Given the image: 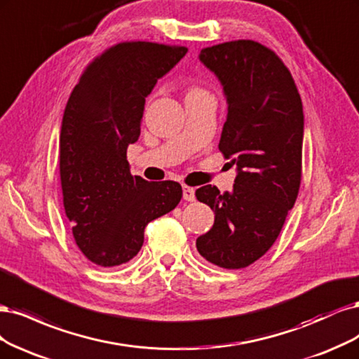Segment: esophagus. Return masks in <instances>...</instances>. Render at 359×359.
<instances>
[{
	"label": "esophagus",
	"mask_w": 359,
	"mask_h": 359,
	"mask_svg": "<svg viewBox=\"0 0 359 359\" xmlns=\"http://www.w3.org/2000/svg\"><path fill=\"white\" fill-rule=\"evenodd\" d=\"M183 191V200L184 201H194L195 200V189L188 187V184H183L182 187Z\"/></svg>",
	"instance_id": "34e87169"
}]
</instances>
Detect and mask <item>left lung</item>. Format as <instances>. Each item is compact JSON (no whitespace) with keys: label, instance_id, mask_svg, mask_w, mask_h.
Here are the masks:
<instances>
[{"label":"left lung","instance_id":"8db88e82","mask_svg":"<svg viewBox=\"0 0 359 359\" xmlns=\"http://www.w3.org/2000/svg\"><path fill=\"white\" fill-rule=\"evenodd\" d=\"M200 61L221 80L228 114L219 150L237 165L233 192L205 184L196 200L215 212L200 255L237 270L259 259L279 237L302 183L304 114L283 61L253 40L205 48Z\"/></svg>","mask_w":359,"mask_h":359}]
</instances>
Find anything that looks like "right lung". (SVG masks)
Wrapping results in <instances>:
<instances>
[{
	"label": "right lung",
	"mask_w": 359,
	"mask_h": 359,
	"mask_svg": "<svg viewBox=\"0 0 359 359\" xmlns=\"http://www.w3.org/2000/svg\"><path fill=\"white\" fill-rule=\"evenodd\" d=\"M188 49L123 41L92 61L64 110L60 175L76 245L100 267L133 259L144 228L182 200L177 182L133 176L126 149L140 137L146 97Z\"/></svg>",
	"instance_id": "right-lung-1"
}]
</instances>
